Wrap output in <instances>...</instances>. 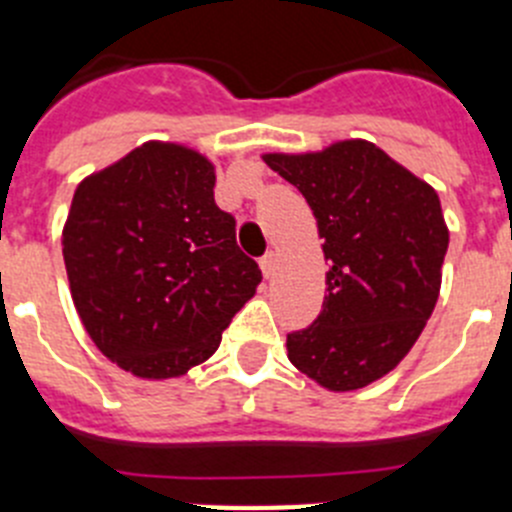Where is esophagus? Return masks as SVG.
Segmentation results:
<instances>
[{
  "label": "esophagus",
  "instance_id": "esophagus-1",
  "mask_svg": "<svg viewBox=\"0 0 512 512\" xmlns=\"http://www.w3.org/2000/svg\"><path fill=\"white\" fill-rule=\"evenodd\" d=\"M259 264H261V274H264V279H271V277H274V274H277L279 256L274 251H266L264 259H261Z\"/></svg>",
  "mask_w": 512,
  "mask_h": 512
}]
</instances>
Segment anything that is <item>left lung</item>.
<instances>
[{
    "label": "left lung",
    "mask_w": 512,
    "mask_h": 512,
    "mask_svg": "<svg viewBox=\"0 0 512 512\" xmlns=\"http://www.w3.org/2000/svg\"><path fill=\"white\" fill-rule=\"evenodd\" d=\"M261 158L300 189L330 261L323 310L289 333V361L325 390H361L408 356L436 307L449 248L441 200L361 138Z\"/></svg>",
    "instance_id": "8db88e82"
}]
</instances>
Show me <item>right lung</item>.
Returning <instances> with one entry per match:
<instances>
[{
  "instance_id": "obj_1",
  "label": "right lung",
  "mask_w": 512,
  "mask_h": 512,
  "mask_svg": "<svg viewBox=\"0 0 512 512\" xmlns=\"http://www.w3.org/2000/svg\"><path fill=\"white\" fill-rule=\"evenodd\" d=\"M215 164L148 140L81 179L63 225L71 300L94 346L140 379L210 359L261 269L215 205Z\"/></svg>"
}]
</instances>
